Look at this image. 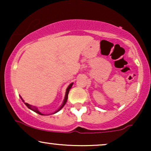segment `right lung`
<instances>
[{
	"mask_svg": "<svg viewBox=\"0 0 151 151\" xmlns=\"http://www.w3.org/2000/svg\"><path fill=\"white\" fill-rule=\"evenodd\" d=\"M72 85H73V83H72V84H70V85L68 86V87L67 88V90H66V93H65V99H64V101H63V103H62V106L60 107V108H59L58 110L56 111H55V112H54L53 114L57 113V112H58L59 111L61 110V109H62V108H63L64 106L65 105L66 102H67V99H68V93H69V91H70V89H71V88H72ZM20 98H21V97H20ZM21 99H22V98H21ZM22 101H24L23 100H22ZM24 103H25V102H24ZM25 104L26 106H27V108H29L30 109H31V110H32V111H33L36 112V113H37L38 114H40V115H44V114H42V113H40V112L39 111L37 110V109L36 108V107H32V106L30 105V104H27V103H25Z\"/></svg>",
	"mask_w": 151,
	"mask_h": 151,
	"instance_id": "add662e5",
	"label": "right lung"
}]
</instances>
